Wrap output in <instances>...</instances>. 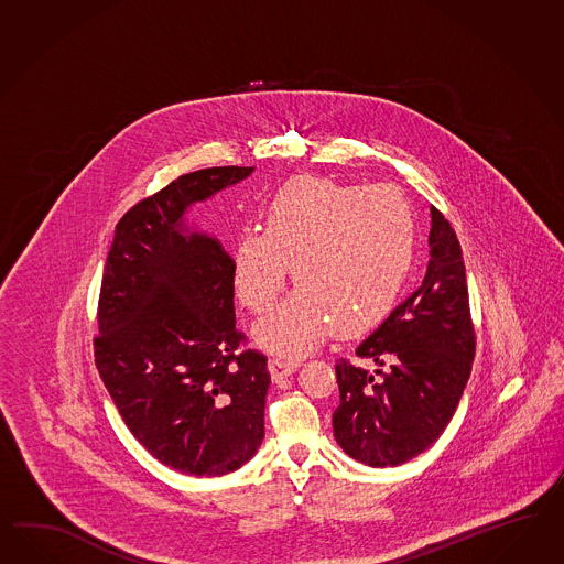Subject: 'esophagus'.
Masks as SVG:
<instances>
[{
	"instance_id": "esophagus-1",
	"label": "esophagus",
	"mask_w": 564,
	"mask_h": 564,
	"mask_svg": "<svg viewBox=\"0 0 564 564\" xmlns=\"http://www.w3.org/2000/svg\"><path fill=\"white\" fill-rule=\"evenodd\" d=\"M300 367V360L288 357H273L269 358V372L273 377V381H279L283 377H288L291 372Z\"/></svg>"
}]
</instances>
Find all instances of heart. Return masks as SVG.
<instances>
[{
	"label": "heart",
	"instance_id": "heart-1",
	"mask_svg": "<svg viewBox=\"0 0 564 564\" xmlns=\"http://www.w3.org/2000/svg\"><path fill=\"white\" fill-rule=\"evenodd\" d=\"M415 221L389 185L291 180L245 230L232 252L234 288L254 314L275 305L288 267L300 289L257 326L262 346L297 355L332 326L340 336L371 330L393 310L412 269Z\"/></svg>",
	"mask_w": 564,
	"mask_h": 564
}]
</instances>
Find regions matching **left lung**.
Here are the masks:
<instances>
[{
    "label": "left lung",
    "mask_w": 564,
    "mask_h": 564,
    "mask_svg": "<svg viewBox=\"0 0 564 564\" xmlns=\"http://www.w3.org/2000/svg\"><path fill=\"white\" fill-rule=\"evenodd\" d=\"M463 250L432 206L430 262L422 285L357 348L381 369L336 362L340 405L332 415L344 453L369 467H398L430 448L463 398L475 358Z\"/></svg>",
    "instance_id": "left-lung-1"
}]
</instances>
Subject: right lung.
Listing matches in <instances>:
<instances>
[{
    "label": "right lung",
    "mask_w": 564,
    "mask_h": 564,
    "mask_svg": "<svg viewBox=\"0 0 564 564\" xmlns=\"http://www.w3.org/2000/svg\"><path fill=\"white\" fill-rule=\"evenodd\" d=\"M252 166L181 175L116 224L97 303L96 367L126 426L166 467L221 477L264 438L267 357L236 328L232 259L185 209Z\"/></svg>",
    "instance_id": "obj_1"
}]
</instances>
